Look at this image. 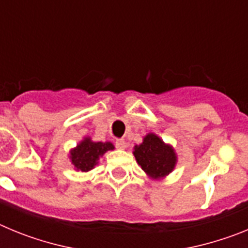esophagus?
<instances>
[{
	"label": "esophagus",
	"mask_w": 248,
	"mask_h": 248,
	"mask_svg": "<svg viewBox=\"0 0 248 248\" xmlns=\"http://www.w3.org/2000/svg\"><path fill=\"white\" fill-rule=\"evenodd\" d=\"M115 146H117L118 149H125L126 148V143H125V140L124 139H118L117 141H115Z\"/></svg>",
	"instance_id": "obj_1"
}]
</instances>
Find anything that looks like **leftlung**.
Masks as SVG:
<instances>
[{"instance_id": "obj_1", "label": "left lung", "mask_w": 248, "mask_h": 248, "mask_svg": "<svg viewBox=\"0 0 248 248\" xmlns=\"http://www.w3.org/2000/svg\"><path fill=\"white\" fill-rule=\"evenodd\" d=\"M134 156L144 171L153 179H163L174 170L177 156L171 145L154 133H149L140 145L134 146Z\"/></svg>"}]
</instances>
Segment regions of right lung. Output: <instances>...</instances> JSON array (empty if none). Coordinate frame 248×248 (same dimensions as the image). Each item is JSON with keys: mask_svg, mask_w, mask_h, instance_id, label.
Listing matches in <instances>:
<instances>
[{"mask_svg": "<svg viewBox=\"0 0 248 248\" xmlns=\"http://www.w3.org/2000/svg\"><path fill=\"white\" fill-rule=\"evenodd\" d=\"M113 149L114 145L110 141H92L91 138H84L76 148L72 149L69 159L77 171L87 172L97 165L100 156Z\"/></svg>", "mask_w": 248, "mask_h": 248, "instance_id": "obj_1", "label": "right lung"}]
</instances>
